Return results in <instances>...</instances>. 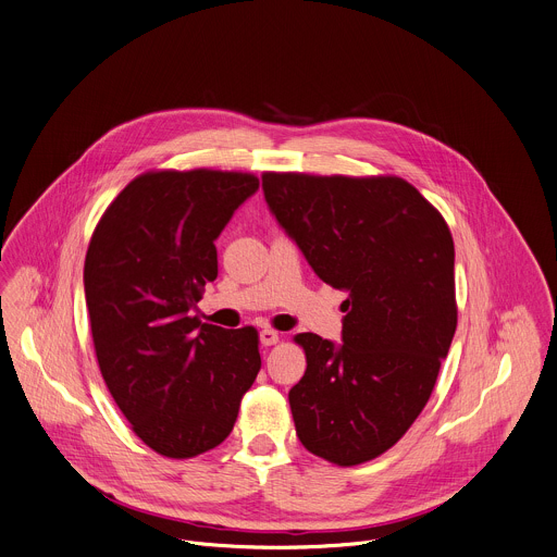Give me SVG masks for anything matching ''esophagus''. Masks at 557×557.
<instances>
[{
	"label": "esophagus",
	"mask_w": 557,
	"mask_h": 557,
	"mask_svg": "<svg viewBox=\"0 0 557 557\" xmlns=\"http://www.w3.org/2000/svg\"><path fill=\"white\" fill-rule=\"evenodd\" d=\"M277 341H280V334H277L275 330H269V327L260 330V343H262L264 347H269V345H275Z\"/></svg>",
	"instance_id": "esophagus-1"
}]
</instances>
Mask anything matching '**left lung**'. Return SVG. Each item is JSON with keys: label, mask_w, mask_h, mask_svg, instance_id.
Segmentation results:
<instances>
[{"label": "left lung", "mask_w": 557, "mask_h": 557, "mask_svg": "<svg viewBox=\"0 0 557 557\" xmlns=\"http://www.w3.org/2000/svg\"><path fill=\"white\" fill-rule=\"evenodd\" d=\"M267 206L312 271L345 290L341 343L304 332L288 392L299 442L336 466L389 450L416 422L455 327V245L442 214L398 176L264 172Z\"/></svg>", "instance_id": "8db88e82"}]
</instances>
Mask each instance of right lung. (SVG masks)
Here are the masks:
<instances>
[{
  "mask_svg": "<svg viewBox=\"0 0 557 557\" xmlns=\"http://www.w3.org/2000/svg\"><path fill=\"white\" fill-rule=\"evenodd\" d=\"M258 188L245 172H146L91 236L85 299L100 372L135 435L163 457L225 442L260 372L256 327L190 314L219 275L216 238Z\"/></svg>",
  "mask_w": 557,
  "mask_h": 557,
  "instance_id": "right-lung-1",
  "label": "right lung"
}]
</instances>
